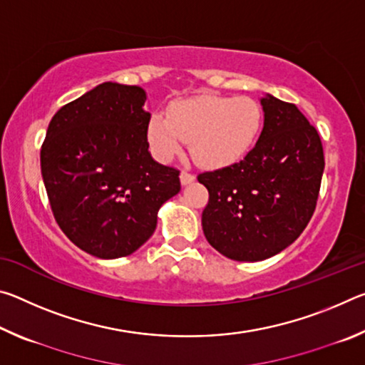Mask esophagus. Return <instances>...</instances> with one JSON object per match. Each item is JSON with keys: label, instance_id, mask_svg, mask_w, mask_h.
<instances>
[{"label": "esophagus", "instance_id": "esophagus-1", "mask_svg": "<svg viewBox=\"0 0 365 365\" xmlns=\"http://www.w3.org/2000/svg\"><path fill=\"white\" fill-rule=\"evenodd\" d=\"M195 180V175L191 174V172H188V170H182V174H180V182H182V185H188V183H191Z\"/></svg>", "mask_w": 365, "mask_h": 365}]
</instances>
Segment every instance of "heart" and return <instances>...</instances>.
I'll list each match as a JSON object with an SVG mask.
<instances>
[{"label":"heart","mask_w":365,"mask_h":365,"mask_svg":"<svg viewBox=\"0 0 365 365\" xmlns=\"http://www.w3.org/2000/svg\"><path fill=\"white\" fill-rule=\"evenodd\" d=\"M262 127V109L250 96L197 95L170 104L168 115L156 113L148 123L154 156L169 160L191 141V156L207 169L242 159Z\"/></svg>","instance_id":"obj_1"}]
</instances>
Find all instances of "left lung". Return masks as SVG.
<instances>
[{
	"mask_svg": "<svg viewBox=\"0 0 365 365\" xmlns=\"http://www.w3.org/2000/svg\"><path fill=\"white\" fill-rule=\"evenodd\" d=\"M256 146L228 168L197 175L209 191L202 232L233 261H262L292 245L317 206L325 168L316 127L293 103L261 100Z\"/></svg>",
	"mask_w": 365,
	"mask_h": 365,
	"instance_id": "1",
	"label": "left lung"
}]
</instances>
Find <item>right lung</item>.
I'll return each instance as SVG.
<instances>
[{"instance_id":"add662e5","label":"right lung","mask_w":365,"mask_h":365,"mask_svg":"<svg viewBox=\"0 0 365 365\" xmlns=\"http://www.w3.org/2000/svg\"><path fill=\"white\" fill-rule=\"evenodd\" d=\"M145 100L140 86L106 82L48 125L40 164L49 206L66 237L91 256L137 251L156 230L159 207L180 191V170L148 151Z\"/></svg>"}]
</instances>
